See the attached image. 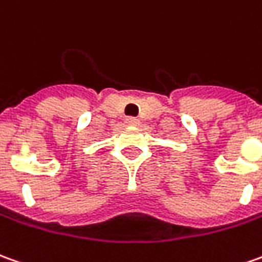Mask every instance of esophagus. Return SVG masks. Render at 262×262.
Segmentation results:
<instances>
[{
	"label": "esophagus",
	"instance_id": "esophagus-1",
	"mask_svg": "<svg viewBox=\"0 0 262 262\" xmlns=\"http://www.w3.org/2000/svg\"><path fill=\"white\" fill-rule=\"evenodd\" d=\"M125 122H127L128 125H137L140 121L137 118H133V117H128V118H125Z\"/></svg>",
	"mask_w": 262,
	"mask_h": 262
}]
</instances>
